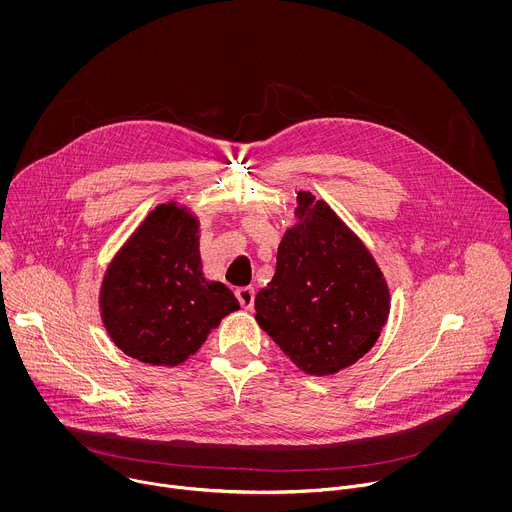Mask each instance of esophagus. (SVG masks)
<instances>
[{
	"mask_svg": "<svg viewBox=\"0 0 512 512\" xmlns=\"http://www.w3.org/2000/svg\"><path fill=\"white\" fill-rule=\"evenodd\" d=\"M234 293H236L238 303H240L244 309H250V307H252V303H254V288H252V286L238 288Z\"/></svg>",
	"mask_w": 512,
	"mask_h": 512,
	"instance_id": "esophagus-1",
	"label": "esophagus"
}]
</instances>
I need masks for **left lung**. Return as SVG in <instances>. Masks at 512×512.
<instances>
[{
    "mask_svg": "<svg viewBox=\"0 0 512 512\" xmlns=\"http://www.w3.org/2000/svg\"><path fill=\"white\" fill-rule=\"evenodd\" d=\"M299 224L256 293L260 327L307 374H333L376 343L390 309L386 282L363 242L309 193H297Z\"/></svg>",
    "mask_w": 512,
    "mask_h": 512,
    "instance_id": "8db88e82",
    "label": "left lung"
}]
</instances>
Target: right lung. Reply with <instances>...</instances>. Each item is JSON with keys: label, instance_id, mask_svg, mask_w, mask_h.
<instances>
[{"label": "right lung", "instance_id": "add662e5", "mask_svg": "<svg viewBox=\"0 0 512 512\" xmlns=\"http://www.w3.org/2000/svg\"><path fill=\"white\" fill-rule=\"evenodd\" d=\"M197 220L159 205L110 264L100 307L112 341L147 365L175 366L240 305L201 272Z\"/></svg>", "mask_w": 512, "mask_h": 512}]
</instances>
